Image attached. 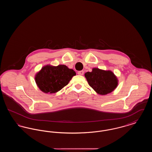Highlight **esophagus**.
Here are the masks:
<instances>
[{"mask_svg":"<svg viewBox=\"0 0 152 152\" xmlns=\"http://www.w3.org/2000/svg\"><path fill=\"white\" fill-rule=\"evenodd\" d=\"M84 71H79L77 73H78V75H84Z\"/></svg>","mask_w":152,"mask_h":152,"instance_id":"1","label":"esophagus"}]
</instances>
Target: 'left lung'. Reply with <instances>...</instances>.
<instances>
[{
  "mask_svg": "<svg viewBox=\"0 0 152 152\" xmlns=\"http://www.w3.org/2000/svg\"><path fill=\"white\" fill-rule=\"evenodd\" d=\"M89 85L99 94L105 95L112 92L117 86V79L110 71L94 68L91 72L85 73Z\"/></svg>",
  "mask_w": 152,
  "mask_h": 152,
  "instance_id": "left-lung-1",
  "label": "left lung"
}]
</instances>
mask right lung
Instances as JSON below:
<instances>
[{"label":"right lung","instance_id":"obj_1","mask_svg":"<svg viewBox=\"0 0 152 152\" xmlns=\"http://www.w3.org/2000/svg\"><path fill=\"white\" fill-rule=\"evenodd\" d=\"M76 75L75 72L64 65H47L36 75L37 86L45 93H55L66 86Z\"/></svg>","mask_w":152,"mask_h":152}]
</instances>
